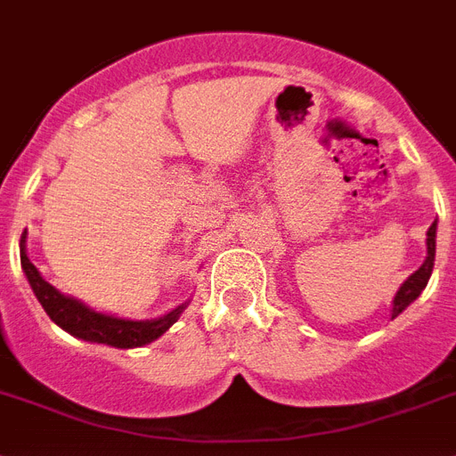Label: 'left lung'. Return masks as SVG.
Masks as SVG:
<instances>
[{
  "mask_svg": "<svg viewBox=\"0 0 456 456\" xmlns=\"http://www.w3.org/2000/svg\"><path fill=\"white\" fill-rule=\"evenodd\" d=\"M436 229H438V220H434V224L429 227L427 232V257H424L422 266L411 273L401 282V287L396 289L394 294V301H392V320L394 317H399L401 313L412 304V301L422 294V289L427 287L431 278V271H434V262H436Z\"/></svg>",
  "mask_w": 456,
  "mask_h": 456,
  "instance_id": "obj_1",
  "label": "left lung"
}]
</instances>
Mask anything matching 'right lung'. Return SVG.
Instances as JSON below:
<instances>
[{
  "mask_svg": "<svg viewBox=\"0 0 456 456\" xmlns=\"http://www.w3.org/2000/svg\"><path fill=\"white\" fill-rule=\"evenodd\" d=\"M20 264L34 297L39 299L53 322L64 329L67 334L80 340H90V343H104L110 347H120V350L143 347L167 334L190 304V299H187L185 304L175 305L174 311L164 313L155 320H129V317L94 311L76 297H69V294L60 292L57 287H53L41 275V271L29 262V257H27V232H22L20 236Z\"/></svg>",
  "mask_w": 456,
  "mask_h": 456,
  "instance_id": "1",
  "label": "right lung"
}]
</instances>
